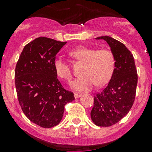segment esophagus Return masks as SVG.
Returning <instances> with one entry per match:
<instances>
[{"mask_svg": "<svg viewBox=\"0 0 152 152\" xmlns=\"http://www.w3.org/2000/svg\"><path fill=\"white\" fill-rule=\"evenodd\" d=\"M81 96H82V95L79 94V93H74V97H75V99H79V97H81Z\"/></svg>", "mask_w": 152, "mask_h": 152, "instance_id": "34e87169", "label": "esophagus"}]
</instances>
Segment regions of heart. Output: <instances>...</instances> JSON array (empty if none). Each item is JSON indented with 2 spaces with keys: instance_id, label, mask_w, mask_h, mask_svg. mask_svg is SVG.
Wrapping results in <instances>:
<instances>
[{
  "instance_id": "b5f03b06",
  "label": "heart",
  "mask_w": 152,
  "mask_h": 152,
  "mask_svg": "<svg viewBox=\"0 0 152 152\" xmlns=\"http://www.w3.org/2000/svg\"><path fill=\"white\" fill-rule=\"evenodd\" d=\"M69 54L85 63L82 73L84 76L76 79L70 83V87L73 90L80 92L89 91L96 84L102 86L111 79L115 67V59L110 50L79 46L72 49ZM53 68L56 75L61 79L67 81L72 79L70 65L61 58L54 59Z\"/></svg>"
}]
</instances>
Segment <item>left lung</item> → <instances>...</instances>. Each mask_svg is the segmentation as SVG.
<instances>
[{
    "instance_id": "1",
    "label": "left lung",
    "mask_w": 152,
    "mask_h": 152,
    "mask_svg": "<svg viewBox=\"0 0 152 152\" xmlns=\"http://www.w3.org/2000/svg\"><path fill=\"white\" fill-rule=\"evenodd\" d=\"M104 39L115 59V67L108 85L94 96L91 119L99 126H110L127 115L135 98L137 74L133 55L122 42L109 36Z\"/></svg>"
}]
</instances>
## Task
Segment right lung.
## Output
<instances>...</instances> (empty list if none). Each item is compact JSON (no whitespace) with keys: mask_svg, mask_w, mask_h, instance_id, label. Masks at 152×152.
I'll return each mask as SVG.
<instances>
[{"mask_svg":"<svg viewBox=\"0 0 152 152\" xmlns=\"http://www.w3.org/2000/svg\"><path fill=\"white\" fill-rule=\"evenodd\" d=\"M67 42L38 37L24 47L15 67V87L24 114L43 128L58 125L65 106L74 100L65 90L53 68L56 56Z\"/></svg>","mask_w":152,"mask_h":152,"instance_id":"1","label":"right lung"}]
</instances>
